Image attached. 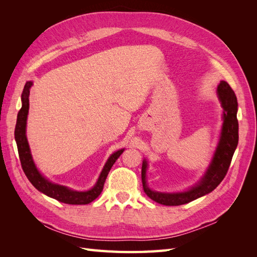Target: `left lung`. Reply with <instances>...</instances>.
<instances>
[{
    "label": "left lung",
    "mask_w": 257,
    "mask_h": 257,
    "mask_svg": "<svg viewBox=\"0 0 257 257\" xmlns=\"http://www.w3.org/2000/svg\"><path fill=\"white\" fill-rule=\"evenodd\" d=\"M219 94L223 107V127L219 146L216 148L213 160L210 164L201 181L191 190L182 193H159L151 191L146 183L147 161L143 162L142 180L144 191L152 200L165 206H180L197 199L206 194L212 192L219 185L229 168L232 155L238 145V120L237 110L238 103L235 92L226 81H221L217 85Z\"/></svg>",
    "instance_id": "obj_1"
}]
</instances>
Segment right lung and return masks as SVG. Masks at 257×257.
<instances>
[{"label":"right lung","mask_w":257,"mask_h":257,"mask_svg":"<svg viewBox=\"0 0 257 257\" xmlns=\"http://www.w3.org/2000/svg\"><path fill=\"white\" fill-rule=\"evenodd\" d=\"M31 85H32V82L28 81L25 85V88H23V92L21 95L22 107L18 112L16 128H15V139H16V143H17L19 159H20L23 172H25L30 182L34 185V188H36L40 192L44 193L45 195L57 199L61 201V203L69 204V205L90 204L91 201L97 198L99 194L102 193L108 173H109L112 165L122 154L124 149H121L110 155V158L108 159L107 163L102 170V173L99 175V178L96 184L94 185V188L91 189L90 191L77 192V191L67 189L66 186L54 184L48 181L47 179L44 178L37 170L33 162L32 155H31L29 144L26 136L27 118H28V112H29V95H30Z\"/></svg>","instance_id":"right-lung-1"}]
</instances>
